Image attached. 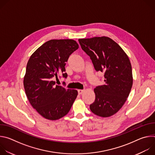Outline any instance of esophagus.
<instances>
[{"instance_id":"34e87169","label":"esophagus","mask_w":155,"mask_h":155,"mask_svg":"<svg viewBox=\"0 0 155 155\" xmlns=\"http://www.w3.org/2000/svg\"><path fill=\"white\" fill-rule=\"evenodd\" d=\"M84 90H78V94H83V93H84Z\"/></svg>"}]
</instances>
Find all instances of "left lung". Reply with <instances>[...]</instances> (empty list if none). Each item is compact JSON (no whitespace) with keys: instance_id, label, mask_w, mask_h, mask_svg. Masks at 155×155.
<instances>
[{"instance_id":"obj_1","label":"left lung","mask_w":155,"mask_h":155,"mask_svg":"<svg viewBox=\"0 0 155 155\" xmlns=\"http://www.w3.org/2000/svg\"><path fill=\"white\" fill-rule=\"evenodd\" d=\"M82 50L90 56L96 71L104 73L103 85L94 90L96 98L90 105L95 115L107 118L117 113L131 90L133 78L129 59L117 43L107 37L80 38Z\"/></svg>"}]
</instances>
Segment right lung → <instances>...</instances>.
Wrapping results in <instances>:
<instances>
[{
  "instance_id": "1",
  "label": "right lung",
  "mask_w": 155,
  "mask_h": 155,
  "mask_svg": "<svg viewBox=\"0 0 155 155\" xmlns=\"http://www.w3.org/2000/svg\"><path fill=\"white\" fill-rule=\"evenodd\" d=\"M78 47L74 40H50L37 48L28 62L23 80L25 93L31 105L43 118H62L77 98V90L56 84L53 78L59 72L67 77L65 62Z\"/></svg>"
}]
</instances>
